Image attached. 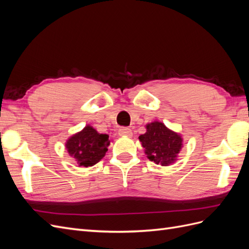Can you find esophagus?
I'll list each match as a JSON object with an SVG mask.
<instances>
[{
  "label": "esophagus",
  "instance_id": "34e87169",
  "mask_svg": "<svg viewBox=\"0 0 249 249\" xmlns=\"http://www.w3.org/2000/svg\"><path fill=\"white\" fill-rule=\"evenodd\" d=\"M118 135L119 136H124V137H132L133 133H132V130L129 129V127H120L118 130Z\"/></svg>",
  "mask_w": 249,
  "mask_h": 249
}]
</instances>
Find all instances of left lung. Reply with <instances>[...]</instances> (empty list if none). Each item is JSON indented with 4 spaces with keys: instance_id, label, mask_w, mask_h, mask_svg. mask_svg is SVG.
<instances>
[{
    "instance_id": "obj_1",
    "label": "left lung",
    "mask_w": 249,
    "mask_h": 249,
    "mask_svg": "<svg viewBox=\"0 0 249 249\" xmlns=\"http://www.w3.org/2000/svg\"><path fill=\"white\" fill-rule=\"evenodd\" d=\"M146 132L139 136L147 159L162 166L175 163L183 147L182 135L172 131L161 122L145 125Z\"/></svg>"
}]
</instances>
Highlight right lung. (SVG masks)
Returning <instances> with one entry per match:
<instances>
[{"mask_svg": "<svg viewBox=\"0 0 249 249\" xmlns=\"http://www.w3.org/2000/svg\"><path fill=\"white\" fill-rule=\"evenodd\" d=\"M109 145L108 135L100 134L90 124L71 135L65 142L67 153L79 166L83 167H90L99 163L106 155Z\"/></svg>", "mask_w": 249, "mask_h": 249, "instance_id": "add662e5", "label": "right lung"}]
</instances>
